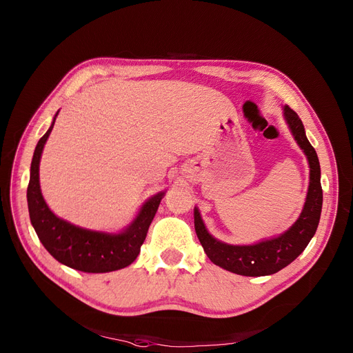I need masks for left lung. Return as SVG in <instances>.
<instances>
[{
  "instance_id": "8db88e82",
  "label": "left lung",
  "mask_w": 353,
  "mask_h": 353,
  "mask_svg": "<svg viewBox=\"0 0 353 353\" xmlns=\"http://www.w3.org/2000/svg\"><path fill=\"white\" fill-rule=\"evenodd\" d=\"M283 117L293 139L302 148L309 163V189L298 220L282 234L261 240L253 245H229L213 237L194 208V229L200 243L210 261L232 273L242 276H269L282 270L298 257L316 233L322 212L321 164L314 148L309 143L299 116L289 105H283Z\"/></svg>"
}]
</instances>
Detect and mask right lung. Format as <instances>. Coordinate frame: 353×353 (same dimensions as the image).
Returning a JSON list of instances; mask_svg holds the SVG:
<instances>
[{
  "instance_id": "right-lung-1",
  "label": "right lung",
  "mask_w": 353,
  "mask_h": 353,
  "mask_svg": "<svg viewBox=\"0 0 353 353\" xmlns=\"http://www.w3.org/2000/svg\"><path fill=\"white\" fill-rule=\"evenodd\" d=\"M57 116L59 111L47 133L37 143L31 161L27 189L31 225L48 253L71 269L85 273H105L132 265L140 253L164 192L147 199L132 223L117 233L90 230L55 216L41 193L40 160Z\"/></svg>"
}]
</instances>
